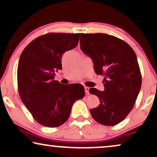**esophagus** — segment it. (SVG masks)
Masks as SVG:
<instances>
[{"mask_svg":"<svg viewBox=\"0 0 157 157\" xmlns=\"http://www.w3.org/2000/svg\"><path fill=\"white\" fill-rule=\"evenodd\" d=\"M89 90H90V87L85 86V93L87 94H89Z\"/></svg>","mask_w":157,"mask_h":157,"instance_id":"1","label":"esophagus"}]
</instances>
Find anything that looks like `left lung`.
I'll list each match as a JSON object with an SVG mask.
<instances>
[{
  "label": "left lung",
  "mask_w": 157,
  "mask_h": 157,
  "mask_svg": "<svg viewBox=\"0 0 157 157\" xmlns=\"http://www.w3.org/2000/svg\"><path fill=\"white\" fill-rule=\"evenodd\" d=\"M80 49L93 60L96 74L103 75L104 91L90 88L100 104L90 110L98 123L114 126L133 108L141 87L137 57L126 42L105 33H80Z\"/></svg>",
  "instance_id": "1"
}]
</instances>
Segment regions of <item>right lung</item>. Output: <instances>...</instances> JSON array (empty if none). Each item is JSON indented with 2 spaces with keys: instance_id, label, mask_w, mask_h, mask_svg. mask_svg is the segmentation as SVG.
I'll list each match as a JSON object with an SVG mask.
<instances>
[{
  "instance_id": "1",
  "label": "right lung",
  "mask_w": 157,
  "mask_h": 157,
  "mask_svg": "<svg viewBox=\"0 0 157 157\" xmlns=\"http://www.w3.org/2000/svg\"><path fill=\"white\" fill-rule=\"evenodd\" d=\"M80 33H49L26 46L18 61V93L33 118L44 126L58 127L67 121L73 103L85 95L83 85L54 80L62 69V55L77 47Z\"/></svg>"
}]
</instances>
